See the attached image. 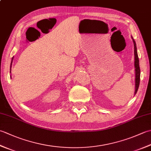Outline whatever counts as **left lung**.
I'll use <instances>...</instances> for the list:
<instances>
[{
    "instance_id": "left-lung-1",
    "label": "left lung",
    "mask_w": 151,
    "mask_h": 151,
    "mask_svg": "<svg viewBox=\"0 0 151 151\" xmlns=\"http://www.w3.org/2000/svg\"><path fill=\"white\" fill-rule=\"evenodd\" d=\"M132 40H133L134 46V56H135V63H134V66H135V71H136V89H135V94H136L139 86L140 68H139V58H138V56H137V53L136 44L133 38Z\"/></svg>"
}]
</instances>
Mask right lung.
<instances>
[{
	"label": "right lung",
	"mask_w": 151,
	"mask_h": 151,
	"mask_svg": "<svg viewBox=\"0 0 151 151\" xmlns=\"http://www.w3.org/2000/svg\"><path fill=\"white\" fill-rule=\"evenodd\" d=\"M13 60H14V57L12 58V62H11V65H10V73H11V67H12V62H13Z\"/></svg>",
	"instance_id": "obj_1"
}]
</instances>
